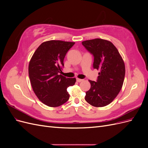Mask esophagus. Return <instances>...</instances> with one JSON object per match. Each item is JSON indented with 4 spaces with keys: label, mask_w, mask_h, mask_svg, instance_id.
Here are the masks:
<instances>
[{
    "label": "esophagus",
    "mask_w": 148,
    "mask_h": 148,
    "mask_svg": "<svg viewBox=\"0 0 148 148\" xmlns=\"http://www.w3.org/2000/svg\"><path fill=\"white\" fill-rule=\"evenodd\" d=\"M83 79H79V78H77V82H79H79H82L83 81Z\"/></svg>",
    "instance_id": "obj_1"
}]
</instances>
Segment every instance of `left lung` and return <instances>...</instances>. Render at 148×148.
I'll return each instance as SVG.
<instances>
[{"label":"left lung","instance_id":"8db88e82","mask_svg":"<svg viewBox=\"0 0 148 148\" xmlns=\"http://www.w3.org/2000/svg\"><path fill=\"white\" fill-rule=\"evenodd\" d=\"M82 44L94 57L93 68L100 70L96 82L89 80L91 88L85 100L92 106L104 107L113 101L122 89L125 74L123 60L117 49L107 40L97 38Z\"/></svg>","mask_w":148,"mask_h":148}]
</instances>
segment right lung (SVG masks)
<instances>
[{
  "mask_svg": "<svg viewBox=\"0 0 148 148\" xmlns=\"http://www.w3.org/2000/svg\"><path fill=\"white\" fill-rule=\"evenodd\" d=\"M73 42L51 40L42 42L34 52L28 66L29 77L35 95L44 104L59 107L69 99L67 88L76 79L59 75L66 53Z\"/></svg>",
  "mask_w": 148,
  "mask_h": 148,
  "instance_id": "add662e5",
  "label": "right lung"
}]
</instances>
